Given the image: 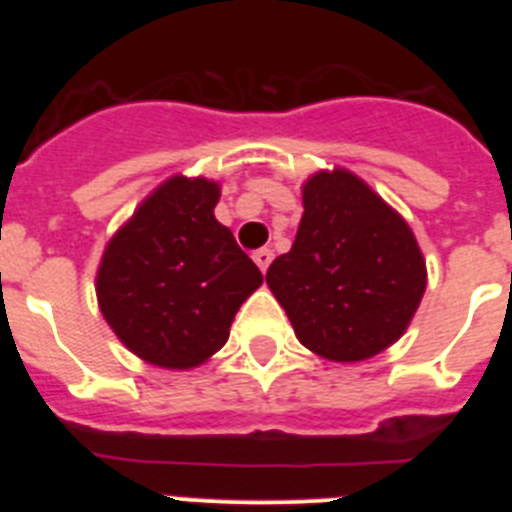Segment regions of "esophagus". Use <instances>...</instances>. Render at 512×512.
<instances>
[{
	"label": "esophagus",
	"mask_w": 512,
	"mask_h": 512,
	"mask_svg": "<svg viewBox=\"0 0 512 512\" xmlns=\"http://www.w3.org/2000/svg\"><path fill=\"white\" fill-rule=\"evenodd\" d=\"M271 259H274V251H271V248H259V251L253 253V261H256V264H259V269H261V271L269 269Z\"/></svg>",
	"instance_id": "1"
}]
</instances>
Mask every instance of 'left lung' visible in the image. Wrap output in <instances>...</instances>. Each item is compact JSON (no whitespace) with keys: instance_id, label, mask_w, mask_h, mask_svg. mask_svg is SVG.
Segmentation results:
<instances>
[{"instance_id":"obj_1","label":"left lung","mask_w":512,"mask_h":512,"mask_svg":"<svg viewBox=\"0 0 512 512\" xmlns=\"http://www.w3.org/2000/svg\"><path fill=\"white\" fill-rule=\"evenodd\" d=\"M297 238L266 284L305 348L364 361L405 333L425 292V261L410 225L359 176L318 171L302 187Z\"/></svg>"}]
</instances>
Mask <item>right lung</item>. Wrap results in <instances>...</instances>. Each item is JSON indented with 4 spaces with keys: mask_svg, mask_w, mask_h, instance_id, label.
<instances>
[{
    "mask_svg": "<svg viewBox=\"0 0 512 512\" xmlns=\"http://www.w3.org/2000/svg\"><path fill=\"white\" fill-rule=\"evenodd\" d=\"M220 184L171 176L107 243L97 271L104 320L143 361L192 369L225 346L261 287L259 266L215 220Z\"/></svg>",
    "mask_w": 512,
    "mask_h": 512,
    "instance_id": "obj_1",
    "label": "right lung"
}]
</instances>
